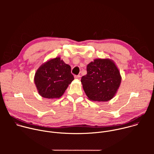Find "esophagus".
<instances>
[{"instance_id":"esophagus-1","label":"esophagus","mask_w":154,"mask_h":154,"mask_svg":"<svg viewBox=\"0 0 154 154\" xmlns=\"http://www.w3.org/2000/svg\"><path fill=\"white\" fill-rule=\"evenodd\" d=\"M74 77H75V79H80V75H75Z\"/></svg>"}]
</instances>
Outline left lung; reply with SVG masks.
I'll use <instances>...</instances> for the list:
<instances>
[{"label": "left lung", "instance_id": "obj_1", "mask_svg": "<svg viewBox=\"0 0 154 154\" xmlns=\"http://www.w3.org/2000/svg\"><path fill=\"white\" fill-rule=\"evenodd\" d=\"M87 74L82 77L83 90L89 100L107 102L116 95L121 75L115 63L109 58L94 59L86 66Z\"/></svg>", "mask_w": 154, "mask_h": 154}]
</instances>
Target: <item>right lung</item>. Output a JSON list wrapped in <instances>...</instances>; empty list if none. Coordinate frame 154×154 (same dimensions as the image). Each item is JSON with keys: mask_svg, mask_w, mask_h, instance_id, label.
Returning <instances> with one entry per match:
<instances>
[{"mask_svg": "<svg viewBox=\"0 0 154 154\" xmlns=\"http://www.w3.org/2000/svg\"><path fill=\"white\" fill-rule=\"evenodd\" d=\"M71 68L60 57L48 60L35 72L34 82L39 94L47 99L61 97L74 78Z\"/></svg>", "mask_w": 154, "mask_h": 154, "instance_id": "obj_1", "label": "right lung"}]
</instances>
